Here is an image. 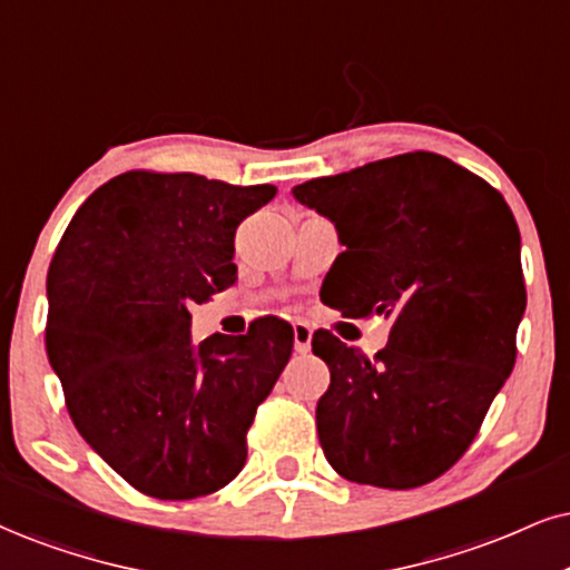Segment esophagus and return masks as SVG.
Masks as SVG:
<instances>
[{
    "mask_svg": "<svg viewBox=\"0 0 570 570\" xmlns=\"http://www.w3.org/2000/svg\"><path fill=\"white\" fill-rule=\"evenodd\" d=\"M293 346H296L298 354H306L312 348V327L306 322H296L293 325Z\"/></svg>",
    "mask_w": 570,
    "mask_h": 570,
    "instance_id": "34e87169",
    "label": "esophagus"
}]
</instances>
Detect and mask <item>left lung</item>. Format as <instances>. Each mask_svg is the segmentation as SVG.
Listing matches in <instances>:
<instances>
[{"label":"left lung","instance_id":"8db88e82","mask_svg":"<svg viewBox=\"0 0 570 570\" xmlns=\"http://www.w3.org/2000/svg\"><path fill=\"white\" fill-rule=\"evenodd\" d=\"M335 222L346 250L322 301L348 320H391L375 356L333 330L312 335L330 367L320 444L343 479L414 489L468 452L515 364L525 312L521 232L500 189L414 150L293 187Z\"/></svg>","mask_w":570,"mask_h":570}]
</instances>
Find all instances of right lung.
<instances>
[{"label": "right lung", "instance_id": "1", "mask_svg": "<svg viewBox=\"0 0 570 570\" xmlns=\"http://www.w3.org/2000/svg\"><path fill=\"white\" fill-rule=\"evenodd\" d=\"M277 187L135 168L70 219L47 272V356L76 431L158 500L219 491L293 351L285 320L189 341V306L237 279L235 232Z\"/></svg>", "mask_w": 570, "mask_h": 570}]
</instances>
